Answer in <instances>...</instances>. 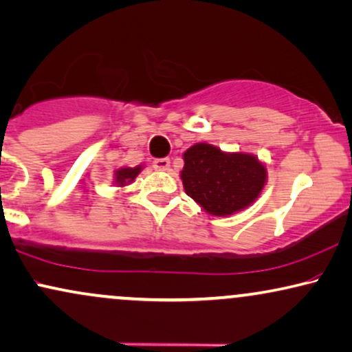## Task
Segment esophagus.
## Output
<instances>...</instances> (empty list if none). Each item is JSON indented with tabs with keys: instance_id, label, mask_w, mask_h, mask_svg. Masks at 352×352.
Returning <instances> with one entry per match:
<instances>
[{
	"instance_id": "34e87169",
	"label": "esophagus",
	"mask_w": 352,
	"mask_h": 352,
	"mask_svg": "<svg viewBox=\"0 0 352 352\" xmlns=\"http://www.w3.org/2000/svg\"><path fill=\"white\" fill-rule=\"evenodd\" d=\"M153 166H154L155 170L166 172V170H168V168H170V161H168L167 157H164V159H155V161L153 162Z\"/></svg>"
}]
</instances>
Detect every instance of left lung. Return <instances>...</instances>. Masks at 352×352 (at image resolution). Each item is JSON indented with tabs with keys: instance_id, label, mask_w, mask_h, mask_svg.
<instances>
[{
	"instance_id": "left-lung-1",
	"label": "left lung",
	"mask_w": 352,
	"mask_h": 352,
	"mask_svg": "<svg viewBox=\"0 0 352 352\" xmlns=\"http://www.w3.org/2000/svg\"><path fill=\"white\" fill-rule=\"evenodd\" d=\"M184 161L185 193L212 216H230L250 206L266 184L265 164L253 154L197 143L185 151Z\"/></svg>"
}]
</instances>
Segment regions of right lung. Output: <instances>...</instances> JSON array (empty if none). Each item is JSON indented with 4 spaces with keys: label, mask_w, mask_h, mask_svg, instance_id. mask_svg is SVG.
I'll return each instance as SVG.
<instances>
[{
    "label": "right lung",
    "mask_w": 352,
    "mask_h": 352,
    "mask_svg": "<svg viewBox=\"0 0 352 352\" xmlns=\"http://www.w3.org/2000/svg\"><path fill=\"white\" fill-rule=\"evenodd\" d=\"M143 170V166H136V167H120L118 170H115V185L118 186H124L130 185L131 182H135L138 177V173Z\"/></svg>",
    "instance_id": "obj_1"
}]
</instances>
